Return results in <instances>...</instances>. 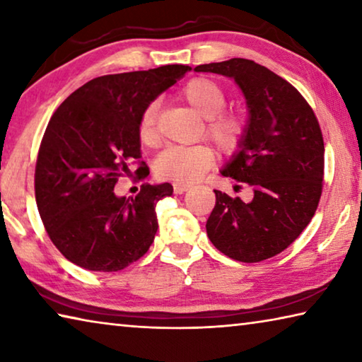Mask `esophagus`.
<instances>
[{
  "label": "esophagus",
  "instance_id": "esophagus-1",
  "mask_svg": "<svg viewBox=\"0 0 362 362\" xmlns=\"http://www.w3.org/2000/svg\"><path fill=\"white\" fill-rule=\"evenodd\" d=\"M188 188H189V185H187V183H174V193H177V194L185 193Z\"/></svg>",
  "mask_w": 362,
  "mask_h": 362
}]
</instances>
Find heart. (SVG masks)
Masks as SVG:
<instances>
[{
    "mask_svg": "<svg viewBox=\"0 0 362 362\" xmlns=\"http://www.w3.org/2000/svg\"><path fill=\"white\" fill-rule=\"evenodd\" d=\"M183 99L196 113L206 118V134L222 151L235 150L244 136V121L240 116L222 113L226 97L220 86L207 78H194L182 90ZM158 103L151 102L139 118V139L146 146L156 144ZM214 153L207 145L169 146L156 158L155 174L163 180L192 183L211 168Z\"/></svg>",
    "mask_w": 362,
    "mask_h": 362,
    "instance_id": "b5f03b06",
    "label": "heart"
}]
</instances>
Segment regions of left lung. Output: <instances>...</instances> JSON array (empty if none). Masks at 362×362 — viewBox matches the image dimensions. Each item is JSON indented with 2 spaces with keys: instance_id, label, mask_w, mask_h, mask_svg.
Listing matches in <instances>:
<instances>
[{
  "instance_id": "1",
  "label": "left lung",
  "mask_w": 362,
  "mask_h": 362,
  "mask_svg": "<svg viewBox=\"0 0 362 362\" xmlns=\"http://www.w3.org/2000/svg\"><path fill=\"white\" fill-rule=\"evenodd\" d=\"M194 71L231 78L247 105L244 136L220 174L247 183L254 198L244 203L214 189L207 236L230 259L267 260L291 246L316 212L324 175L320 122L291 83L254 60L230 59Z\"/></svg>"
}]
</instances>
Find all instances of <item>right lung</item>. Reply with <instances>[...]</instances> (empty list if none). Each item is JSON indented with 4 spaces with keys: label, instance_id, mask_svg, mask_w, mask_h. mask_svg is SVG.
I'll use <instances>...</instances> for the list:
<instances>
[{
    "label": "right lung",
    "instance_id": "obj_1",
    "mask_svg": "<svg viewBox=\"0 0 362 362\" xmlns=\"http://www.w3.org/2000/svg\"><path fill=\"white\" fill-rule=\"evenodd\" d=\"M189 70L175 64L94 78L52 115L36 159L35 194L47 235L66 260L90 272H119L150 249L156 203L173 194V185L144 183L129 198L113 189L131 173L127 164L142 156L144 108ZM137 174L145 179L148 168Z\"/></svg>",
    "mask_w": 362,
    "mask_h": 362
}]
</instances>
